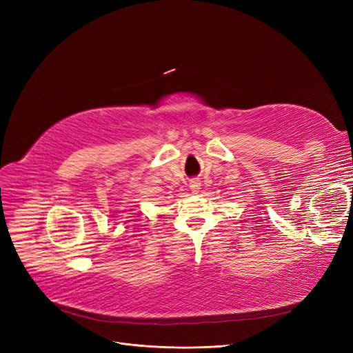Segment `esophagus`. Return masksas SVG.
Instances as JSON below:
<instances>
[{"label":"esophagus","mask_w":353,"mask_h":353,"mask_svg":"<svg viewBox=\"0 0 353 353\" xmlns=\"http://www.w3.org/2000/svg\"><path fill=\"white\" fill-rule=\"evenodd\" d=\"M189 188H190V190H192V192H199V189H201V183H199L198 180H192Z\"/></svg>","instance_id":"obj_1"}]
</instances>
